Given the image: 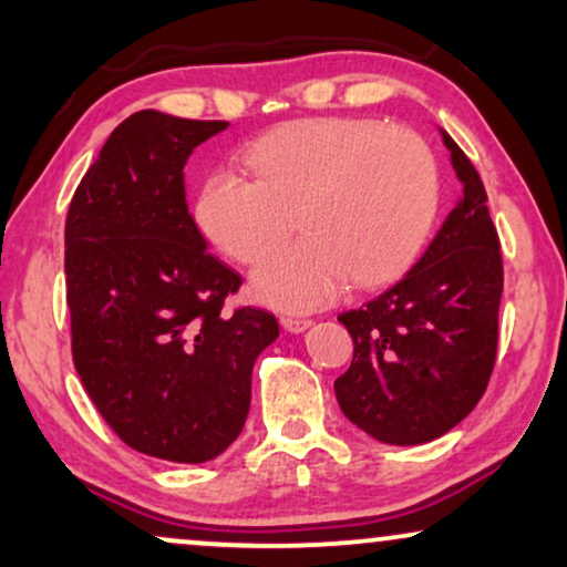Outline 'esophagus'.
<instances>
[{
	"label": "esophagus",
	"mask_w": 567,
	"mask_h": 567,
	"mask_svg": "<svg viewBox=\"0 0 567 567\" xmlns=\"http://www.w3.org/2000/svg\"><path fill=\"white\" fill-rule=\"evenodd\" d=\"M281 324L289 332H305L307 328H312V320H305V317H281Z\"/></svg>",
	"instance_id": "esophagus-1"
}]
</instances>
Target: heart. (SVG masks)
Listing matches in <instances>:
<instances>
[{
    "label": "heart",
    "instance_id": "heart-1",
    "mask_svg": "<svg viewBox=\"0 0 567 567\" xmlns=\"http://www.w3.org/2000/svg\"><path fill=\"white\" fill-rule=\"evenodd\" d=\"M255 181L219 169L198 196V227L239 262H258L297 215L306 237L255 268L252 297L307 312L346 278L369 289L400 276L439 212V167L413 131L377 121L312 118L245 152Z\"/></svg>",
    "mask_w": 567,
    "mask_h": 567
}]
</instances>
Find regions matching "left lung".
Instances as JSON below:
<instances>
[{
  "instance_id": "1",
  "label": "left lung",
  "mask_w": 567,
  "mask_h": 567,
  "mask_svg": "<svg viewBox=\"0 0 567 567\" xmlns=\"http://www.w3.org/2000/svg\"><path fill=\"white\" fill-rule=\"evenodd\" d=\"M462 198L413 268L367 305L338 315L353 361L336 398L371 439L415 446L444 436L477 405L498 353L503 260L477 169L441 131Z\"/></svg>"
}]
</instances>
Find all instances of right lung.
Returning <instances> with one entry per match:
<instances>
[{
  "label": "right lung",
  "mask_w": 567,
  "mask_h": 567,
  "mask_svg": "<svg viewBox=\"0 0 567 567\" xmlns=\"http://www.w3.org/2000/svg\"><path fill=\"white\" fill-rule=\"evenodd\" d=\"M227 126L128 115L66 214L74 369L123 444L154 460L219 456L250 413L255 359L278 338L266 309L224 312L243 278L206 250L185 200V162Z\"/></svg>",
  "instance_id": "right-lung-1"
}]
</instances>
